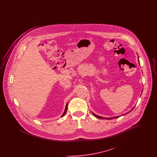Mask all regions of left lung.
Listing matches in <instances>:
<instances>
[{"label": "left lung", "mask_w": 157, "mask_h": 157, "mask_svg": "<svg viewBox=\"0 0 157 157\" xmlns=\"http://www.w3.org/2000/svg\"><path fill=\"white\" fill-rule=\"evenodd\" d=\"M139 62V61H138ZM134 108V107L132 108V109ZM132 109H131L129 112H127V113H129V112H131V111H132ZM92 114L95 117H97V118H99V119H106V120H111V119H113V118H118V117H112V118H103V117H100V116H98L97 115H95V113H94L93 112H92ZM125 114H127V113H125ZM125 114H124V115H125Z\"/></svg>", "instance_id": "8db88e82"}]
</instances>
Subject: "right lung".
Returning <instances> with one entry per match:
<instances>
[{"label": "right lung", "instance_id": "right-lung-1", "mask_svg": "<svg viewBox=\"0 0 157 157\" xmlns=\"http://www.w3.org/2000/svg\"><path fill=\"white\" fill-rule=\"evenodd\" d=\"M67 105H66V108H65V111L63 112V115H62V117H63L64 115H65V114L66 113V112H67Z\"/></svg>", "mask_w": 157, "mask_h": 157}]
</instances>
